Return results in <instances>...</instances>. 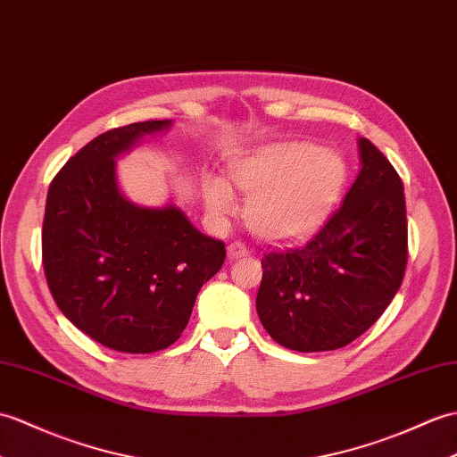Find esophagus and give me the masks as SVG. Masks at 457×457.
<instances>
[{
    "mask_svg": "<svg viewBox=\"0 0 457 457\" xmlns=\"http://www.w3.org/2000/svg\"><path fill=\"white\" fill-rule=\"evenodd\" d=\"M247 254H249V249H247L245 243L233 241V243H229V245H228V257H229L231 261H233V259L247 257Z\"/></svg>",
    "mask_w": 457,
    "mask_h": 457,
    "instance_id": "obj_1",
    "label": "esophagus"
}]
</instances>
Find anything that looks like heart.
<instances>
[{"instance_id":"1","label":"heart","mask_w":457,"mask_h":457,"mask_svg":"<svg viewBox=\"0 0 457 457\" xmlns=\"http://www.w3.org/2000/svg\"><path fill=\"white\" fill-rule=\"evenodd\" d=\"M346 177L341 155L307 142L264 144L229 165L233 185L249 195V228L274 243L300 241L320 229L341 198ZM204 200L216 218L237 212L236 193L224 177L204 180Z\"/></svg>"}]
</instances>
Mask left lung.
<instances>
[{"label": "left lung", "instance_id": "obj_1", "mask_svg": "<svg viewBox=\"0 0 457 457\" xmlns=\"http://www.w3.org/2000/svg\"><path fill=\"white\" fill-rule=\"evenodd\" d=\"M360 173L343 206L298 249L262 257L257 313L278 345L298 353L343 348L395 298L407 267L403 183L360 137Z\"/></svg>", "mask_w": 457, "mask_h": 457}]
</instances>
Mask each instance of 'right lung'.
Listing matches in <instances>:
<instances>
[{"label":"right lung","mask_w":457,"mask_h":457,"mask_svg":"<svg viewBox=\"0 0 457 457\" xmlns=\"http://www.w3.org/2000/svg\"><path fill=\"white\" fill-rule=\"evenodd\" d=\"M173 120L134 122L95 137L50 183L42 262L60 312L93 341L129 354L173 345L196 295L226 259L175 204L124 196L116 157Z\"/></svg>","instance_id":"right-lung-1"}]
</instances>
